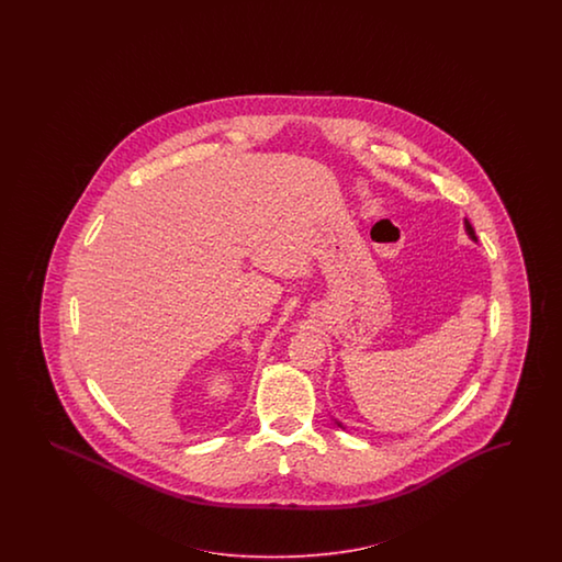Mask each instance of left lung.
<instances>
[{
    "label": "left lung",
    "instance_id": "1",
    "mask_svg": "<svg viewBox=\"0 0 562 562\" xmlns=\"http://www.w3.org/2000/svg\"><path fill=\"white\" fill-rule=\"evenodd\" d=\"M463 226H465V233H468V237L472 238L474 243H477L476 233H474V228H472V224H470V221H468V218L463 221ZM334 423L340 426L341 430H346V425H344V423H340L338 418H334Z\"/></svg>",
    "mask_w": 562,
    "mask_h": 562
}]
</instances>
